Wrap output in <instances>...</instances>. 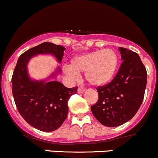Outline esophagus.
<instances>
[{"label": "esophagus", "instance_id": "obj_1", "mask_svg": "<svg viewBox=\"0 0 158 158\" xmlns=\"http://www.w3.org/2000/svg\"><path fill=\"white\" fill-rule=\"evenodd\" d=\"M85 92V89H82V88H79L78 89V92L79 93H83Z\"/></svg>", "mask_w": 158, "mask_h": 158}]
</instances>
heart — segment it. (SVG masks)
Listing matches in <instances>:
<instances>
[{
  "instance_id": "1",
  "label": "heart",
  "mask_w": 158,
  "mask_h": 158,
  "mask_svg": "<svg viewBox=\"0 0 158 158\" xmlns=\"http://www.w3.org/2000/svg\"><path fill=\"white\" fill-rule=\"evenodd\" d=\"M118 66V56L112 49L98 50L76 56L70 65L64 67V73L71 79H76L79 73L85 72L89 83L101 86L108 83L114 78Z\"/></svg>"
}]
</instances>
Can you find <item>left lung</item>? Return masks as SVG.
Masks as SVG:
<instances>
[{
	"label": "left lung",
	"instance_id": "left-lung-1",
	"mask_svg": "<svg viewBox=\"0 0 158 158\" xmlns=\"http://www.w3.org/2000/svg\"><path fill=\"white\" fill-rule=\"evenodd\" d=\"M122 64L109 83L98 86V100L91 107L102 125L115 127L130 120L145 96L147 71L137 53L119 48Z\"/></svg>",
	"mask_w": 158,
	"mask_h": 158
}]
</instances>
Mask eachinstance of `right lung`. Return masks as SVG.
<instances>
[{
    "instance_id": "add662e5",
    "label": "right lung",
    "mask_w": 158,
    "mask_h": 158,
    "mask_svg": "<svg viewBox=\"0 0 158 158\" xmlns=\"http://www.w3.org/2000/svg\"><path fill=\"white\" fill-rule=\"evenodd\" d=\"M65 50L53 43H41L21 54L13 71L12 92L18 111L29 125L39 130L51 132L62 125L68 114V101L77 93L78 87L69 89L57 81L31 80L26 65L38 54H51L60 62Z\"/></svg>"
}]
</instances>
